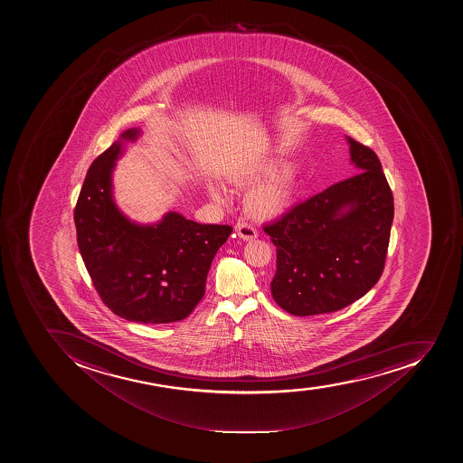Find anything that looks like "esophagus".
Segmentation results:
<instances>
[{
    "instance_id": "1",
    "label": "esophagus",
    "mask_w": 463,
    "mask_h": 463,
    "mask_svg": "<svg viewBox=\"0 0 463 463\" xmlns=\"http://www.w3.org/2000/svg\"><path fill=\"white\" fill-rule=\"evenodd\" d=\"M235 231H237L238 237L242 238L245 241H250V240H254L257 237L256 228L247 223V222H240L235 226Z\"/></svg>"
}]
</instances>
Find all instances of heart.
<instances>
[{
	"label": "heart",
	"mask_w": 463,
	"mask_h": 463,
	"mask_svg": "<svg viewBox=\"0 0 463 463\" xmlns=\"http://www.w3.org/2000/svg\"><path fill=\"white\" fill-rule=\"evenodd\" d=\"M275 169V162H264L235 174L231 181L235 184L256 183L263 176L269 175ZM295 187H297V169L294 166H283L269 176L268 180L257 184L247 193L245 207L257 218H275L290 206V203L294 200ZM209 193L218 202L225 200L226 194L223 188L216 184L209 185Z\"/></svg>",
	"instance_id": "heart-1"
}]
</instances>
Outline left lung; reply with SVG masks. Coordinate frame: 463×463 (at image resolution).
<instances>
[{
  "mask_svg": "<svg viewBox=\"0 0 463 463\" xmlns=\"http://www.w3.org/2000/svg\"><path fill=\"white\" fill-rule=\"evenodd\" d=\"M346 140L358 174L263 228L278 259L271 295L292 316L342 310L367 294L384 269L393 194L377 155Z\"/></svg>",
  "mask_w": 463,
  "mask_h": 463,
  "instance_id": "left-lung-1",
  "label": "left lung"
}]
</instances>
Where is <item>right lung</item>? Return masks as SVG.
Here are the masks:
<instances>
[{
    "label": "right lung",
    "instance_id": "add662e5",
    "mask_svg": "<svg viewBox=\"0 0 463 463\" xmlns=\"http://www.w3.org/2000/svg\"><path fill=\"white\" fill-rule=\"evenodd\" d=\"M140 128H128L96 157L74 209L77 244L105 306L145 325L187 317L204 295L207 273L230 225H202L168 212L142 225L119 211L112 193L115 164Z\"/></svg>",
    "mask_w": 463,
    "mask_h": 463
}]
</instances>
